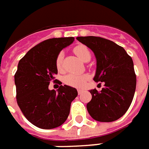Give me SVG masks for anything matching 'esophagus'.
<instances>
[{"mask_svg": "<svg viewBox=\"0 0 149 149\" xmlns=\"http://www.w3.org/2000/svg\"><path fill=\"white\" fill-rule=\"evenodd\" d=\"M82 91H83V90H81V89H78V90H77V92H78L79 95H80V94H81Z\"/></svg>", "mask_w": 149, "mask_h": 149, "instance_id": "1", "label": "esophagus"}]
</instances>
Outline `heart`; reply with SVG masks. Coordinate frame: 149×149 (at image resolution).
Masks as SVG:
<instances>
[{"instance_id": "1", "label": "heart", "mask_w": 149, "mask_h": 149, "mask_svg": "<svg viewBox=\"0 0 149 149\" xmlns=\"http://www.w3.org/2000/svg\"><path fill=\"white\" fill-rule=\"evenodd\" d=\"M75 54L83 62L89 61L91 58V54L86 46L78 45L76 46L73 49ZM63 52H60L56 58V68L58 71L62 70L63 68ZM87 75H74L68 74L64 77V82L67 85L73 87H82L87 81Z\"/></svg>"}]
</instances>
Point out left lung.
Segmentation results:
<instances>
[{
    "mask_svg": "<svg viewBox=\"0 0 149 149\" xmlns=\"http://www.w3.org/2000/svg\"><path fill=\"white\" fill-rule=\"evenodd\" d=\"M77 40L95 56L94 81L104 82L100 92L90 91L92 99L86 105L88 113L95 121H116L126 113L134 98L136 76L133 60L124 48L111 40L92 36H78Z\"/></svg>",
    "mask_w": 149,
    "mask_h": 149,
    "instance_id": "obj_1",
    "label": "left lung"
}]
</instances>
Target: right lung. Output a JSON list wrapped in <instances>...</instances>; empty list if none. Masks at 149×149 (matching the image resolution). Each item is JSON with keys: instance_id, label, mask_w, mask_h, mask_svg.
Segmentation results:
<instances>
[{"instance_id": "obj_1", "label": "right lung", "mask_w": 149, "mask_h": 149, "mask_svg": "<svg viewBox=\"0 0 149 149\" xmlns=\"http://www.w3.org/2000/svg\"><path fill=\"white\" fill-rule=\"evenodd\" d=\"M73 41L74 37L44 40L19 62L15 75L17 103L25 117L39 128L54 129L63 124L71 103L77 96V89L67 85L60 86L57 91L49 90V82L58 73V54Z\"/></svg>"}]
</instances>
